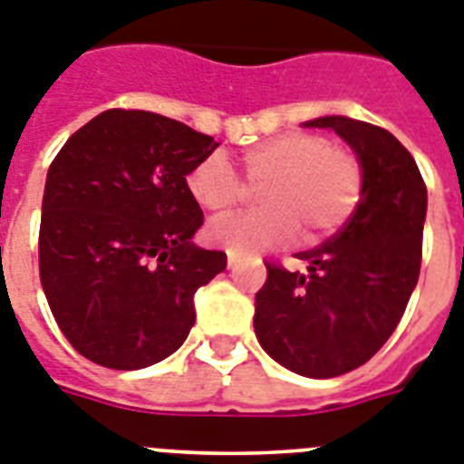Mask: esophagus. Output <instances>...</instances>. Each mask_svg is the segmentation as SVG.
Here are the masks:
<instances>
[{
	"label": "esophagus",
	"mask_w": 464,
	"mask_h": 464,
	"mask_svg": "<svg viewBox=\"0 0 464 464\" xmlns=\"http://www.w3.org/2000/svg\"><path fill=\"white\" fill-rule=\"evenodd\" d=\"M226 264H228V268L236 266V264H238V255H233V252H228V259H226Z\"/></svg>",
	"instance_id": "esophagus-1"
}]
</instances>
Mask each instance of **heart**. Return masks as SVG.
<instances>
[{
	"label": "heart",
	"mask_w": 464,
	"mask_h": 464,
	"mask_svg": "<svg viewBox=\"0 0 464 464\" xmlns=\"http://www.w3.org/2000/svg\"><path fill=\"white\" fill-rule=\"evenodd\" d=\"M238 167L243 184L259 190L256 202L264 209L219 217L205 228L209 243L233 255L287 243L299 226L306 240L328 236L352 217L363 193L361 160L314 131H287L245 148ZM243 184L221 155L205 158L186 177L188 196L209 214L236 208Z\"/></svg>",
	"instance_id": "b5f03b06"
}]
</instances>
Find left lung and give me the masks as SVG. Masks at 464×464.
Wrapping results in <instances>:
<instances>
[{"label":"left lung","mask_w":464,"mask_h":464,"mask_svg":"<svg viewBox=\"0 0 464 464\" xmlns=\"http://www.w3.org/2000/svg\"><path fill=\"white\" fill-rule=\"evenodd\" d=\"M340 134L363 167V193L333 238L297 252L304 271L266 264L255 333L268 356L304 377H337L371 361L418 285L427 186L382 127L328 115L304 122Z\"/></svg>","instance_id":"1"}]
</instances>
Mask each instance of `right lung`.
<instances>
[{
  "instance_id": "right-lung-1",
  "label": "right lung",
  "mask_w": 464,
  "mask_h": 464,
  "mask_svg": "<svg viewBox=\"0 0 464 464\" xmlns=\"http://www.w3.org/2000/svg\"><path fill=\"white\" fill-rule=\"evenodd\" d=\"M212 136L148 111L101 112L70 136L46 174L40 280L75 352L112 371L174 353L196 323L193 295L226 252L190 243L202 209L186 177Z\"/></svg>"
}]
</instances>
